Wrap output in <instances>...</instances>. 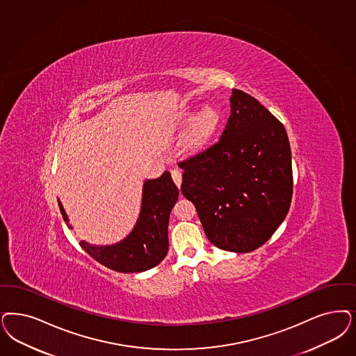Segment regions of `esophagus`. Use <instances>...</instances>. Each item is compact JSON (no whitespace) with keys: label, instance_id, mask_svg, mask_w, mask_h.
Listing matches in <instances>:
<instances>
[{"label":"esophagus","instance_id":"obj_1","mask_svg":"<svg viewBox=\"0 0 356 356\" xmlns=\"http://www.w3.org/2000/svg\"><path fill=\"white\" fill-rule=\"evenodd\" d=\"M171 176L175 184L180 186L181 185V171L180 170H172Z\"/></svg>","mask_w":356,"mask_h":356}]
</instances>
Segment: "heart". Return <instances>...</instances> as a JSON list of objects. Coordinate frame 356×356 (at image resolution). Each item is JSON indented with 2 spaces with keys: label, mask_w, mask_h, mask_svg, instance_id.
Segmentation results:
<instances>
[{
  "label": "heart",
  "mask_w": 356,
  "mask_h": 356,
  "mask_svg": "<svg viewBox=\"0 0 356 356\" xmlns=\"http://www.w3.org/2000/svg\"><path fill=\"white\" fill-rule=\"evenodd\" d=\"M217 123H218V114L216 111L205 109L202 111L191 136V143L195 146H200L204 142H207L214 133Z\"/></svg>",
  "instance_id": "obj_1"
}]
</instances>
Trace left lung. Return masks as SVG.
Wrapping results in <instances>:
<instances>
[{"label": "left lung", "mask_w": 356, "mask_h": 356, "mask_svg": "<svg viewBox=\"0 0 356 356\" xmlns=\"http://www.w3.org/2000/svg\"><path fill=\"white\" fill-rule=\"evenodd\" d=\"M220 139L177 164L181 193L196 207L209 241L251 252L284 221L293 193L285 127L257 98L234 89Z\"/></svg>", "instance_id": "1"}]
</instances>
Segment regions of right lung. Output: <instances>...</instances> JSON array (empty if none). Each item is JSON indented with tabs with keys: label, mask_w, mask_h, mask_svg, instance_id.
<instances>
[{
	"label": "right lung",
	"mask_w": 356,
	"mask_h": 356,
	"mask_svg": "<svg viewBox=\"0 0 356 356\" xmlns=\"http://www.w3.org/2000/svg\"><path fill=\"white\" fill-rule=\"evenodd\" d=\"M177 197L179 189L168 171L158 179L145 181L139 220L130 235L118 245L106 247L80 241L81 248L98 263L117 272H143L158 266L168 252V221ZM59 208L68 225L60 202ZM68 227L72 229L71 225Z\"/></svg>",
	"instance_id": "right-lung-1"
}]
</instances>
